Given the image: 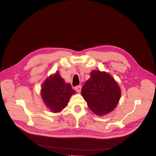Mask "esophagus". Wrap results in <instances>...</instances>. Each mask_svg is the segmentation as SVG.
I'll use <instances>...</instances> for the list:
<instances>
[{"instance_id": "obj_1", "label": "esophagus", "mask_w": 156, "mask_h": 156, "mask_svg": "<svg viewBox=\"0 0 156 156\" xmlns=\"http://www.w3.org/2000/svg\"><path fill=\"white\" fill-rule=\"evenodd\" d=\"M75 90H76L77 92H80L81 90V85H78L77 87H75Z\"/></svg>"}]
</instances>
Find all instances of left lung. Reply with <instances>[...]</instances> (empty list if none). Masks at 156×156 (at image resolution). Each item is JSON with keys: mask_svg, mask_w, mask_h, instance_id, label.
Returning a JSON list of instances; mask_svg holds the SVG:
<instances>
[{"mask_svg": "<svg viewBox=\"0 0 156 156\" xmlns=\"http://www.w3.org/2000/svg\"><path fill=\"white\" fill-rule=\"evenodd\" d=\"M81 94L90 109L97 115L103 116L116 108L121 90L110 74L94 70L83 87Z\"/></svg>", "mask_w": 156, "mask_h": 156, "instance_id": "1", "label": "left lung"}]
</instances>
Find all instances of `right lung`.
<instances>
[{"label": "right lung", "instance_id": "1", "mask_svg": "<svg viewBox=\"0 0 156 156\" xmlns=\"http://www.w3.org/2000/svg\"><path fill=\"white\" fill-rule=\"evenodd\" d=\"M75 93L71 84L66 83L59 72H56L42 84L41 96L51 112H58L68 105L70 97Z\"/></svg>", "mask_w": 156, "mask_h": 156}]
</instances>
